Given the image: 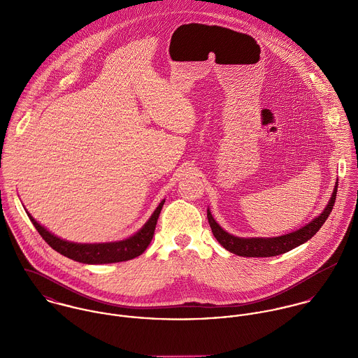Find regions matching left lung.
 Wrapping results in <instances>:
<instances>
[{
    "mask_svg": "<svg viewBox=\"0 0 358 358\" xmlns=\"http://www.w3.org/2000/svg\"><path fill=\"white\" fill-rule=\"evenodd\" d=\"M336 192H338V180L335 183V187L328 204L317 217L308 222L306 226L278 237H247V238L237 237L227 233L219 226V223L213 219L209 208L206 209V216L215 238L229 252L238 256H245V257H268V256L281 255L305 244L321 229V226L324 224V222L327 220V217L329 216L334 208L335 200H336Z\"/></svg>",
    "mask_w": 358,
    "mask_h": 358,
    "instance_id": "8db88e82",
    "label": "left lung"
}]
</instances>
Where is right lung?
I'll use <instances>...</instances> for the list:
<instances>
[{"label": "right lung", "instance_id": "obj_1", "mask_svg": "<svg viewBox=\"0 0 358 358\" xmlns=\"http://www.w3.org/2000/svg\"><path fill=\"white\" fill-rule=\"evenodd\" d=\"M164 203H165V200H162L154 209L152 216L142 226V229H139L131 237L120 240V241L94 243V244H81V243H73V241L63 240V238L55 236L50 230H47L27 210L26 212H27V216L30 217L31 223L40 233V236L56 252H59L60 255L66 256V257H70L76 262L85 263V264H104V263H117V262L131 260L136 256L142 255L146 251V248L152 243L157 219L159 216V212L162 209Z\"/></svg>", "mask_w": 358, "mask_h": 358}]
</instances>
